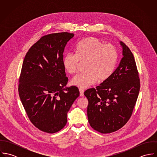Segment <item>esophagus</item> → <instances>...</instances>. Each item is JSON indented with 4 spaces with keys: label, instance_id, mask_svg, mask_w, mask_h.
Wrapping results in <instances>:
<instances>
[{
    "label": "esophagus",
    "instance_id": "1",
    "mask_svg": "<svg viewBox=\"0 0 157 157\" xmlns=\"http://www.w3.org/2000/svg\"><path fill=\"white\" fill-rule=\"evenodd\" d=\"M79 91H80V97H83V95H84V90H83V89H81V88H80L79 89Z\"/></svg>",
    "mask_w": 157,
    "mask_h": 157
}]
</instances>
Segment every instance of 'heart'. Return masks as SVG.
Masks as SVG:
<instances>
[{
    "mask_svg": "<svg viewBox=\"0 0 157 157\" xmlns=\"http://www.w3.org/2000/svg\"><path fill=\"white\" fill-rule=\"evenodd\" d=\"M118 60V52L111 44H105L96 37L81 40L75 48V54H67L63 60L65 69L72 74L79 62H85V72L75 75L71 84L86 88L96 83L107 81L113 74Z\"/></svg>",
    "mask_w": 157,
    "mask_h": 157,
    "instance_id": "heart-1",
    "label": "heart"
}]
</instances>
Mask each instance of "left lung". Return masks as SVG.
Masks as SVG:
<instances>
[{"label": "left lung", "instance_id": "left-lung-1", "mask_svg": "<svg viewBox=\"0 0 157 157\" xmlns=\"http://www.w3.org/2000/svg\"><path fill=\"white\" fill-rule=\"evenodd\" d=\"M123 58L112 76L96 88L86 90L87 114L90 126L108 134L121 128L132 115L140 81L133 54L123 42Z\"/></svg>", "mask_w": 157, "mask_h": 157}]
</instances>
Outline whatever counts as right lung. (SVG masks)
I'll return each instance as SVG.
<instances>
[{"mask_svg": "<svg viewBox=\"0 0 157 157\" xmlns=\"http://www.w3.org/2000/svg\"><path fill=\"white\" fill-rule=\"evenodd\" d=\"M74 36L67 32L42 37L27 52L19 78V94L31 122L53 134L67 123V113L79 96L77 87H66L65 48Z\"/></svg>", "mask_w": 157, "mask_h": 157, "instance_id": "add662e5", "label": "right lung"}]
</instances>
